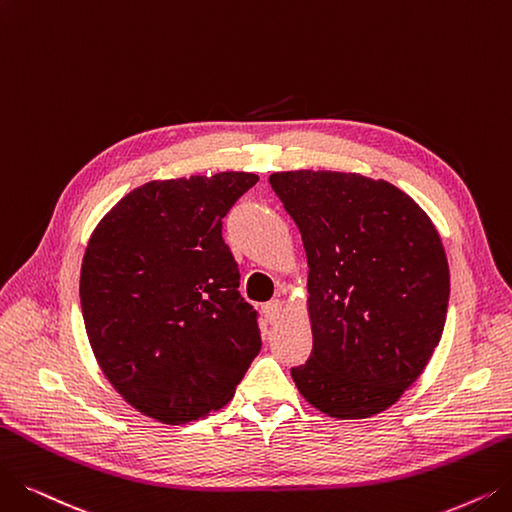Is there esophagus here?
Segmentation results:
<instances>
[{"instance_id":"esophagus-1","label":"esophagus","mask_w":512,"mask_h":512,"mask_svg":"<svg viewBox=\"0 0 512 512\" xmlns=\"http://www.w3.org/2000/svg\"><path fill=\"white\" fill-rule=\"evenodd\" d=\"M281 311H283V304H281L279 298H275V300L264 304V315H267V319H269L271 323H275V321L281 317Z\"/></svg>"}]
</instances>
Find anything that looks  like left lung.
<instances>
[{
    "label": "left lung",
    "instance_id": "obj_1",
    "mask_svg": "<svg viewBox=\"0 0 512 512\" xmlns=\"http://www.w3.org/2000/svg\"><path fill=\"white\" fill-rule=\"evenodd\" d=\"M309 262L313 351L292 367L319 412L370 418L424 372L441 340L449 267L418 203L386 180L296 170L269 178Z\"/></svg>",
    "mask_w": 512,
    "mask_h": 512
}]
</instances>
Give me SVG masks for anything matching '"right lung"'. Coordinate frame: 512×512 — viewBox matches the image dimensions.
<instances>
[{
    "label": "right lung",
    "instance_id": "obj_1",
    "mask_svg": "<svg viewBox=\"0 0 512 512\" xmlns=\"http://www.w3.org/2000/svg\"><path fill=\"white\" fill-rule=\"evenodd\" d=\"M250 172L151 180L98 222L79 298L102 374L163 424L220 410L260 353L258 313L239 294L222 218Z\"/></svg>",
    "mask_w": 512,
    "mask_h": 512
}]
</instances>
